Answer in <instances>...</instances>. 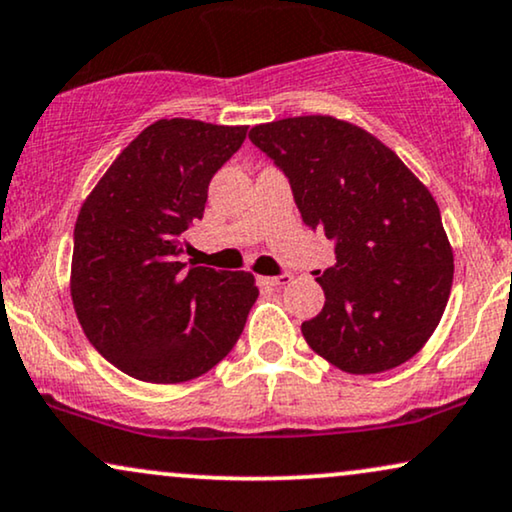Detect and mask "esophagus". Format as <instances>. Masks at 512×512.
<instances>
[{"mask_svg": "<svg viewBox=\"0 0 512 512\" xmlns=\"http://www.w3.org/2000/svg\"><path fill=\"white\" fill-rule=\"evenodd\" d=\"M261 282L268 284V287H282V284H289L291 282V275H289V272H282V275L261 277Z\"/></svg>", "mask_w": 512, "mask_h": 512, "instance_id": "1", "label": "esophagus"}]
</instances>
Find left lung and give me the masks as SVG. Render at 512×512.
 <instances>
[{
	"mask_svg": "<svg viewBox=\"0 0 512 512\" xmlns=\"http://www.w3.org/2000/svg\"><path fill=\"white\" fill-rule=\"evenodd\" d=\"M251 143L289 178L303 223L334 242L317 270L324 308L301 331L348 374L414 357L447 308L454 256L435 199L402 159L360 126L308 115L258 124Z\"/></svg>",
	"mask_w": 512,
	"mask_h": 512,
	"instance_id": "8db88e82",
	"label": "left lung"
}]
</instances>
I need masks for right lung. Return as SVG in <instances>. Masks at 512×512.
Returning <instances> with one entry per match:
<instances>
[{
    "label": "right lung",
    "mask_w": 512,
    "mask_h": 512,
    "mask_svg": "<svg viewBox=\"0 0 512 512\" xmlns=\"http://www.w3.org/2000/svg\"><path fill=\"white\" fill-rule=\"evenodd\" d=\"M249 126L159 119L122 150L75 225L72 303L86 338L119 371L183 383L216 367L258 298L254 275L185 263L211 178Z\"/></svg>",
    "instance_id": "obj_1"
}]
</instances>
